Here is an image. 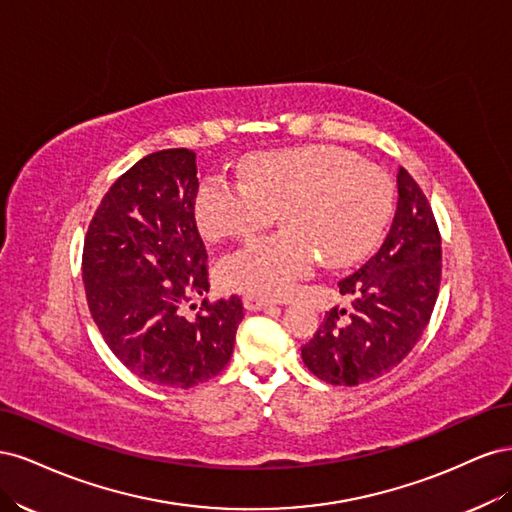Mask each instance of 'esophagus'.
<instances>
[{
  "label": "esophagus",
  "mask_w": 512,
  "mask_h": 512,
  "mask_svg": "<svg viewBox=\"0 0 512 512\" xmlns=\"http://www.w3.org/2000/svg\"><path fill=\"white\" fill-rule=\"evenodd\" d=\"M243 305H245L247 312H260V309H267L271 305V301L256 297V294H245Z\"/></svg>",
  "instance_id": "obj_1"
}]
</instances>
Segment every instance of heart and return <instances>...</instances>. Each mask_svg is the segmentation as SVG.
<instances>
[{
    "mask_svg": "<svg viewBox=\"0 0 512 512\" xmlns=\"http://www.w3.org/2000/svg\"><path fill=\"white\" fill-rule=\"evenodd\" d=\"M241 181L209 177L196 194V222L207 239H243L275 222L286 230L258 237L226 256L220 282L258 297H286L318 258L344 269L365 258L391 218L395 188L376 164L333 145L252 153Z\"/></svg>",
    "mask_w": 512,
    "mask_h": 512,
    "instance_id": "1",
    "label": "heart"
}]
</instances>
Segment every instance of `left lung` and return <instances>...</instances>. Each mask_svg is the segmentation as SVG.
<instances>
[{
  "label": "left lung",
  "mask_w": 512,
  "mask_h": 512,
  "mask_svg": "<svg viewBox=\"0 0 512 512\" xmlns=\"http://www.w3.org/2000/svg\"><path fill=\"white\" fill-rule=\"evenodd\" d=\"M397 209L376 256L339 282L348 307H333L303 363L329 384L356 386L406 359L427 329L442 277V239L429 200L406 168L397 173Z\"/></svg>",
  "instance_id": "8db88e82"
}]
</instances>
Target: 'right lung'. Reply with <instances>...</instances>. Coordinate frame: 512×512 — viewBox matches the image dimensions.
<instances>
[{
	"label": "right lung",
	"instance_id": "add662e5",
	"mask_svg": "<svg viewBox=\"0 0 512 512\" xmlns=\"http://www.w3.org/2000/svg\"><path fill=\"white\" fill-rule=\"evenodd\" d=\"M196 194L194 151L149 153L104 194L83 247L87 305L106 346L132 374L170 389L218 376L243 320L239 297L205 299L194 320L179 312L209 292Z\"/></svg>",
	"mask_w": 512,
	"mask_h": 512
}]
</instances>
